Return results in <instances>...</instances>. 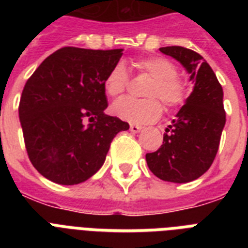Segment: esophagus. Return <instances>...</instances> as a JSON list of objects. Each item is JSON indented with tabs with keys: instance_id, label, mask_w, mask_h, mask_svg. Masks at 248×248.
<instances>
[{
	"instance_id": "esophagus-1",
	"label": "esophagus",
	"mask_w": 248,
	"mask_h": 248,
	"mask_svg": "<svg viewBox=\"0 0 248 248\" xmlns=\"http://www.w3.org/2000/svg\"><path fill=\"white\" fill-rule=\"evenodd\" d=\"M141 128H143V127H141V126H139V124H130V131L134 132V134L139 132Z\"/></svg>"
}]
</instances>
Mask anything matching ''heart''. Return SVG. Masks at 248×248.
<instances>
[{"mask_svg":"<svg viewBox=\"0 0 248 248\" xmlns=\"http://www.w3.org/2000/svg\"><path fill=\"white\" fill-rule=\"evenodd\" d=\"M135 67L151 76L152 81L144 91L145 99L124 97L112 105V112L130 124H143L155 122L162 114L163 103L167 109L179 108L189 95L188 83L177 76L176 65L162 56H147L135 60ZM128 75L124 63H116L104 79V90L109 96L117 97L124 93Z\"/></svg>","mask_w":248,"mask_h":248,"instance_id":"1","label":"heart"}]
</instances>
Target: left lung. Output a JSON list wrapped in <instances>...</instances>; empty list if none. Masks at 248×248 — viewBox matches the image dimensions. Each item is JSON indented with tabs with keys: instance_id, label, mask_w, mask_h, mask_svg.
I'll return each instance as SVG.
<instances>
[{
	"instance_id": "left-lung-1",
	"label": "left lung",
	"mask_w": 248,
	"mask_h": 248,
	"mask_svg": "<svg viewBox=\"0 0 248 248\" xmlns=\"http://www.w3.org/2000/svg\"><path fill=\"white\" fill-rule=\"evenodd\" d=\"M159 50L183 64L194 89L166 128L161 148L147 153L145 158L149 170L161 180L189 183L210 169L219 149L225 126L223 87L198 52L181 46Z\"/></svg>"
}]
</instances>
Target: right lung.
Here are the masks:
<instances>
[{"mask_svg":"<svg viewBox=\"0 0 248 248\" xmlns=\"http://www.w3.org/2000/svg\"><path fill=\"white\" fill-rule=\"evenodd\" d=\"M122 48L63 47L28 78L19 103L25 149L38 172L75 185L97 172L113 138L128 124L107 116L104 79Z\"/></svg>","mask_w":248,"mask_h":248,"instance_id":"right-lung-1","label":"right lung"}]
</instances>
